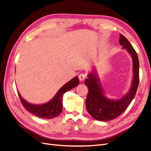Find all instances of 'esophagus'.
<instances>
[{"label": "esophagus", "mask_w": 151, "mask_h": 151, "mask_svg": "<svg viewBox=\"0 0 151 151\" xmlns=\"http://www.w3.org/2000/svg\"><path fill=\"white\" fill-rule=\"evenodd\" d=\"M86 78V76L84 73H81V74L79 75V79L80 81H83Z\"/></svg>", "instance_id": "esophagus-1"}]
</instances>
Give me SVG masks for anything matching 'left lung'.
<instances>
[{
	"label": "left lung",
	"mask_w": 151,
	"mask_h": 151,
	"mask_svg": "<svg viewBox=\"0 0 151 151\" xmlns=\"http://www.w3.org/2000/svg\"><path fill=\"white\" fill-rule=\"evenodd\" d=\"M120 44L122 48L130 53L133 61V79L130 90L124 96L118 99H111L105 96L96 71L94 69L88 74L84 84L88 88L86 100L87 110L94 119L107 122L115 119L126 110L134 98L139 83V62L137 53L124 36L120 35Z\"/></svg>",
	"instance_id": "obj_1"
}]
</instances>
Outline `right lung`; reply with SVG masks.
Returning <instances> with one entry per match:
<instances>
[{
    "mask_svg": "<svg viewBox=\"0 0 151 151\" xmlns=\"http://www.w3.org/2000/svg\"><path fill=\"white\" fill-rule=\"evenodd\" d=\"M79 84V78L76 76L63 85L51 100H50L47 103L42 104H34L29 103L22 98L18 91L17 93L22 105L27 111L38 117L47 118V119H52V118L58 116L62 111L63 94L67 91L78 86Z\"/></svg>",
    "mask_w": 151,
    "mask_h": 151,
    "instance_id": "obj_1",
    "label": "right lung"
}]
</instances>
